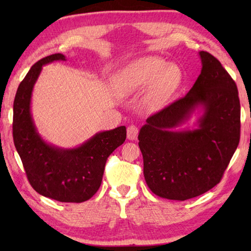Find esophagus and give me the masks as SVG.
Here are the masks:
<instances>
[{"mask_svg":"<svg viewBox=\"0 0 251 251\" xmlns=\"http://www.w3.org/2000/svg\"><path fill=\"white\" fill-rule=\"evenodd\" d=\"M137 135H138V128L136 126L131 125L127 128V138H128L129 141H136V139H137Z\"/></svg>","mask_w":251,"mask_h":251,"instance_id":"1","label":"esophagus"}]
</instances>
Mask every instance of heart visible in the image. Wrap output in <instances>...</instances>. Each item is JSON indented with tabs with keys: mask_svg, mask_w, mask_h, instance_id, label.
Listing matches in <instances>:
<instances>
[{
	"mask_svg": "<svg viewBox=\"0 0 251 251\" xmlns=\"http://www.w3.org/2000/svg\"><path fill=\"white\" fill-rule=\"evenodd\" d=\"M182 73L179 66L157 56H144L130 62L118 72L115 83L125 96L144 90V103L152 110L163 109L179 88Z\"/></svg>",
	"mask_w": 251,
	"mask_h": 251,
	"instance_id": "obj_1",
	"label": "heart"
}]
</instances>
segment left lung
<instances>
[{"label": "left lung", "mask_w": 251, "mask_h": 251, "mask_svg": "<svg viewBox=\"0 0 251 251\" xmlns=\"http://www.w3.org/2000/svg\"><path fill=\"white\" fill-rule=\"evenodd\" d=\"M185 97L146 120L138 135L144 177L157 196L186 201L222 179L240 138V101L235 80L208 52ZM198 110L194 130L176 128Z\"/></svg>", "instance_id": "obj_1"}]
</instances>
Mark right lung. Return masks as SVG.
Listing matches in <instances>:
<instances>
[{
	"label": "right lung",
	"mask_w": 251,
	"mask_h": 251,
	"mask_svg": "<svg viewBox=\"0 0 251 251\" xmlns=\"http://www.w3.org/2000/svg\"><path fill=\"white\" fill-rule=\"evenodd\" d=\"M66 61L61 53L35 63L19 85L13 104V139L29 184L42 196L62 202H83L94 196L108 156L126 139V127L100 131L75 148L46 143L34 124L32 92L43 65Z\"/></svg>",
	"instance_id": "obj_1"
}]
</instances>
